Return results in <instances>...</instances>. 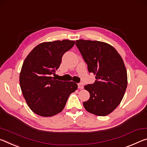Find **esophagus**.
<instances>
[{
    "instance_id": "34e87169",
    "label": "esophagus",
    "mask_w": 147,
    "mask_h": 147,
    "mask_svg": "<svg viewBox=\"0 0 147 147\" xmlns=\"http://www.w3.org/2000/svg\"><path fill=\"white\" fill-rule=\"evenodd\" d=\"M83 87H84V85L82 83H80L78 84V88H79V89H83Z\"/></svg>"
}]
</instances>
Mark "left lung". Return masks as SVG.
Returning <instances> with one entry per match:
<instances>
[{
  "label": "left lung",
  "instance_id": "8db88e82",
  "mask_svg": "<svg viewBox=\"0 0 147 147\" xmlns=\"http://www.w3.org/2000/svg\"><path fill=\"white\" fill-rule=\"evenodd\" d=\"M76 46L87 64L90 73L96 75L93 84L85 86L89 100L83 102L88 112L106 116L121 102L128 85L126 67L121 55L107 43L79 40Z\"/></svg>",
  "mask_w": 147,
  "mask_h": 147
}]
</instances>
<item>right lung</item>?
Returning <instances> with one entry per match:
<instances>
[{"label": "right lung", "mask_w": 147, "mask_h": 147, "mask_svg": "<svg viewBox=\"0 0 147 147\" xmlns=\"http://www.w3.org/2000/svg\"><path fill=\"white\" fill-rule=\"evenodd\" d=\"M75 44V41L64 40L41 43L23 62L19 83L24 98L30 109L40 116L52 117L61 113L70 94L78 85L73 81L56 80L63 55Z\"/></svg>", "instance_id": "1"}]
</instances>
